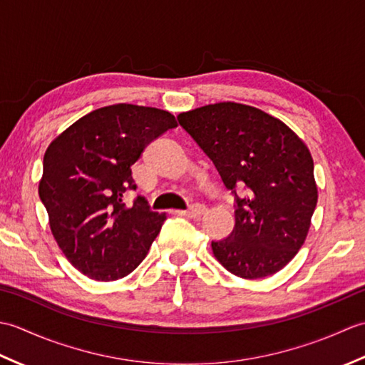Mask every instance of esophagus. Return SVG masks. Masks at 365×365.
I'll use <instances>...</instances> for the list:
<instances>
[{"mask_svg": "<svg viewBox=\"0 0 365 365\" xmlns=\"http://www.w3.org/2000/svg\"><path fill=\"white\" fill-rule=\"evenodd\" d=\"M207 208L202 205V204H192L188 210L182 212L185 216H188V218H199L200 215L205 213Z\"/></svg>", "mask_w": 365, "mask_h": 365, "instance_id": "obj_1", "label": "esophagus"}]
</instances>
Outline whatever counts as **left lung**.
Returning <instances> with one entry per match:
<instances>
[{
	"label": "left lung",
	"mask_w": 365,
	"mask_h": 365,
	"mask_svg": "<svg viewBox=\"0 0 365 365\" xmlns=\"http://www.w3.org/2000/svg\"><path fill=\"white\" fill-rule=\"evenodd\" d=\"M177 119L235 196V227L212 242L215 257L243 279L277 273L304 243L319 199L307 145L282 120L242 103L200 106ZM237 186L245 187L243 198Z\"/></svg>",
	"instance_id": "left-lung-1"
}]
</instances>
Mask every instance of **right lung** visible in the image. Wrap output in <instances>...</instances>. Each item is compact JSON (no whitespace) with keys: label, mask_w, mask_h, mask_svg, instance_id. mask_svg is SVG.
<instances>
[{"label":"right lung","mask_w":365,"mask_h":365,"mask_svg":"<svg viewBox=\"0 0 365 365\" xmlns=\"http://www.w3.org/2000/svg\"><path fill=\"white\" fill-rule=\"evenodd\" d=\"M175 127L168 111L118 103L83 115L48 145L38 196L58 246L83 274L115 281L149 252L166 215L141 196L127 205L123 195L136 190L131 165Z\"/></svg>","instance_id":"1"}]
</instances>
